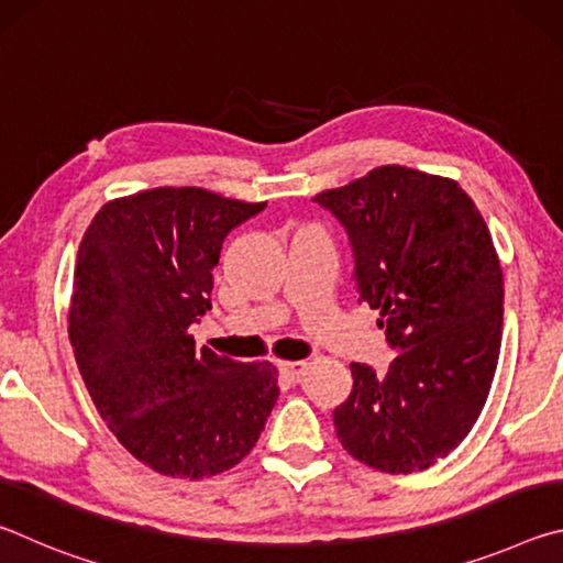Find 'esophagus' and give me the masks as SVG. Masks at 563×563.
Wrapping results in <instances>:
<instances>
[{
	"label": "esophagus",
	"instance_id": "esophagus-1",
	"mask_svg": "<svg viewBox=\"0 0 563 563\" xmlns=\"http://www.w3.org/2000/svg\"><path fill=\"white\" fill-rule=\"evenodd\" d=\"M280 373L290 379H298L305 373V362H280Z\"/></svg>",
	"mask_w": 563,
	"mask_h": 563
}]
</instances>
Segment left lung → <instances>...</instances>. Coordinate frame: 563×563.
<instances>
[{
    "instance_id": "obj_1",
    "label": "left lung",
    "mask_w": 563,
    "mask_h": 563,
    "mask_svg": "<svg viewBox=\"0 0 563 563\" xmlns=\"http://www.w3.org/2000/svg\"><path fill=\"white\" fill-rule=\"evenodd\" d=\"M316 201L345 225L360 302L399 352L387 375L352 362L338 440L373 470H427L472 432L497 373L504 278L489 228L456 180L407 166Z\"/></svg>"
}]
</instances>
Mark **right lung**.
I'll use <instances>...</instances> for the list:
<instances>
[{"label": "right lung", "instance_id": "add662e5", "mask_svg": "<svg viewBox=\"0 0 563 563\" xmlns=\"http://www.w3.org/2000/svg\"><path fill=\"white\" fill-rule=\"evenodd\" d=\"M265 203L206 188H151L109 201L76 255L69 340L99 415L151 470L180 479L231 470L278 399L271 362L196 350L225 235Z\"/></svg>", "mask_w": 563, "mask_h": 563}]
</instances>
